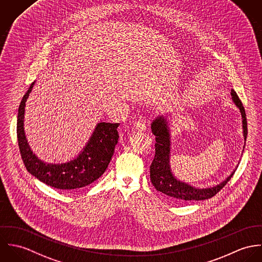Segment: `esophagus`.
I'll list each match as a JSON object with an SVG mask.
<instances>
[{
	"label": "esophagus",
	"instance_id": "1",
	"mask_svg": "<svg viewBox=\"0 0 262 262\" xmlns=\"http://www.w3.org/2000/svg\"><path fill=\"white\" fill-rule=\"evenodd\" d=\"M135 127L136 129H138L139 132H143L146 129V122L144 119H139L135 122Z\"/></svg>",
	"mask_w": 262,
	"mask_h": 262
}]
</instances>
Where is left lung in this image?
I'll return each instance as SVG.
<instances>
[{"label": "left lung", "instance_id": "1", "mask_svg": "<svg viewBox=\"0 0 262 262\" xmlns=\"http://www.w3.org/2000/svg\"><path fill=\"white\" fill-rule=\"evenodd\" d=\"M231 96L235 105L241 113L243 136L244 140L246 141L247 120L245 110L241 100L233 89L231 90ZM150 126L151 133L156 136V154L150 165V181L159 192L167 195L176 202L186 203L192 201H201L215 196L232 178L235 170L223 182L209 188H196L188 183L178 180L172 173L170 166L171 133L169 120L167 117L160 116L152 120Z\"/></svg>", "mask_w": 262, "mask_h": 262}]
</instances>
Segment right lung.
I'll list each match as a JSON object with an SVG mask.
<instances>
[{"instance_id":"add662e5","label":"right lung","mask_w":262,"mask_h":262,"mask_svg":"<svg viewBox=\"0 0 262 262\" xmlns=\"http://www.w3.org/2000/svg\"><path fill=\"white\" fill-rule=\"evenodd\" d=\"M34 84L35 81L22 98L17 120L18 144L27 171L46 185L59 190L69 191L88 186L105 172L119 138V123L98 122L88 144L75 159L59 164L43 162L31 149L24 130L26 101Z\"/></svg>"}]
</instances>
